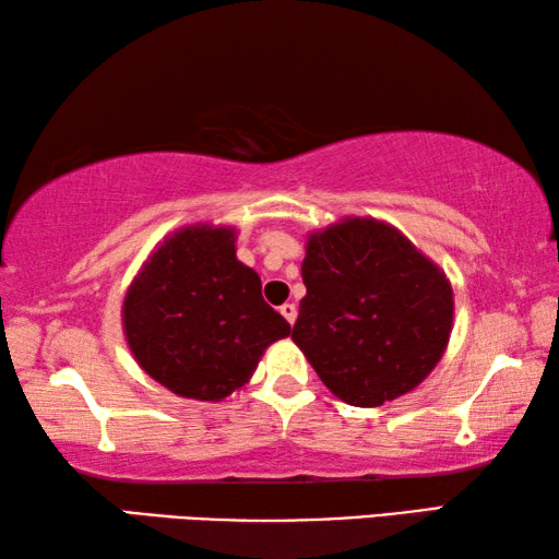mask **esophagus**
I'll return each instance as SVG.
<instances>
[{
  "mask_svg": "<svg viewBox=\"0 0 559 559\" xmlns=\"http://www.w3.org/2000/svg\"><path fill=\"white\" fill-rule=\"evenodd\" d=\"M281 316L286 318V323H296V318H298V308H296V302H283L281 306Z\"/></svg>",
  "mask_w": 559,
  "mask_h": 559,
  "instance_id": "esophagus-1",
  "label": "esophagus"
}]
</instances>
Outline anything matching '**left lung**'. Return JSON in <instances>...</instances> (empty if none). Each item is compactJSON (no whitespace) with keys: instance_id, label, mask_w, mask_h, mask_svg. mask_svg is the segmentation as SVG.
Wrapping results in <instances>:
<instances>
[{"instance_id":"left-lung-1","label":"left lung","mask_w":559,"mask_h":559,"mask_svg":"<svg viewBox=\"0 0 559 559\" xmlns=\"http://www.w3.org/2000/svg\"><path fill=\"white\" fill-rule=\"evenodd\" d=\"M296 343L330 392L380 406L414 390L447 349L453 293L412 241L377 219L310 234Z\"/></svg>"}]
</instances>
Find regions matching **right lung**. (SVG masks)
<instances>
[{"instance_id":"1","label":"right lung","mask_w":559,"mask_h":559,"mask_svg":"<svg viewBox=\"0 0 559 559\" xmlns=\"http://www.w3.org/2000/svg\"><path fill=\"white\" fill-rule=\"evenodd\" d=\"M236 231L187 226L147 259L122 302L138 365L187 400L219 402L257 370L290 325L261 296L259 273L236 259Z\"/></svg>"}]
</instances>
